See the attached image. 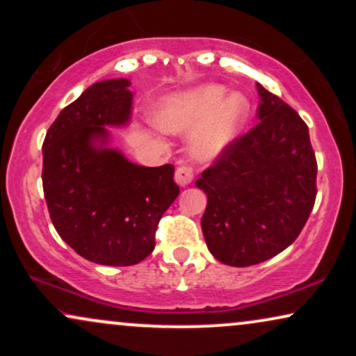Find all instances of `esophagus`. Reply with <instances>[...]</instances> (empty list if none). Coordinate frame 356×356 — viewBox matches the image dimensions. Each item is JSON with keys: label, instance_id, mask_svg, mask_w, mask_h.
Listing matches in <instances>:
<instances>
[{"label": "esophagus", "instance_id": "1", "mask_svg": "<svg viewBox=\"0 0 356 356\" xmlns=\"http://www.w3.org/2000/svg\"><path fill=\"white\" fill-rule=\"evenodd\" d=\"M175 182L179 184L181 187H186L189 186L192 182V179H194V170H192V167L186 165V164H181L177 167V170H175Z\"/></svg>", "mask_w": 356, "mask_h": 356}]
</instances>
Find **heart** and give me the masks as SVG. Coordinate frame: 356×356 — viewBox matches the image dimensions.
I'll return each instance as SVG.
<instances>
[{
	"label": "heart",
	"mask_w": 356,
	"mask_h": 356,
	"mask_svg": "<svg viewBox=\"0 0 356 356\" xmlns=\"http://www.w3.org/2000/svg\"><path fill=\"white\" fill-rule=\"evenodd\" d=\"M251 117L244 93H227L222 85L172 93L161 100L155 122L167 134H192L189 149L199 162H212L238 140Z\"/></svg>",
	"instance_id": "obj_1"
}]
</instances>
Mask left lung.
<instances>
[{
    "mask_svg": "<svg viewBox=\"0 0 356 356\" xmlns=\"http://www.w3.org/2000/svg\"><path fill=\"white\" fill-rule=\"evenodd\" d=\"M257 95L259 124L195 181L207 195L201 219L207 249L236 268L284 251L300 236L316 199L308 127L259 83Z\"/></svg>",
    "mask_w": 356,
    "mask_h": 356,
    "instance_id": "1",
    "label": "left lung"
}]
</instances>
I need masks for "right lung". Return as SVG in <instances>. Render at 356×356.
I'll list each match as a JSON object with an SVG mask.
<instances>
[{"label": "right lung", "mask_w": 356, "mask_h": 356, "mask_svg": "<svg viewBox=\"0 0 356 356\" xmlns=\"http://www.w3.org/2000/svg\"><path fill=\"white\" fill-rule=\"evenodd\" d=\"M130 80L93 83L65 107L43 142V192L60 238L85 259L132 266L155 248V229L179 195L174 165L145 167L110 147L108 127L132 115Z\"/></svg>", "instance_id": "1"}]
</instances>
